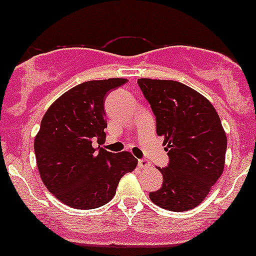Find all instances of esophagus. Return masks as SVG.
<instances>
[{"label": "esophagus", "mask_w": 256, "mask_h": 256, "mask_svg": "<svg viewBox=\"0 0 256 256\" xmlns=\"http://www.w3.org/2000/svg\"><path fill=\"white\" fill-rule=\"evenodd\" d=\"M150 165H151V164H150L148 160H146V158H140V160H138V166H140V168H150Z\"/></svg>", "instance_id": "obj_1"}]
</instances>
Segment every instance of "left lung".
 <instances>
[{
	"label": "left lung",
	"mask_w": 256,
	"mask_h": 256,
	"mask_svg": "<svg viewBox=\"0 0 256 256\" xmlns=\"http://www.w3.org/2000/svg\"><path fill=\"white\" fill-rule=\"evenodd\" d=\"M137 84L168 144L162 185L150 199L168 210H193L224 172L227 138L221 119L204 96L180 82L138 78Z\"/></svg>",
	"instance_id": "1"
}]
</instances>
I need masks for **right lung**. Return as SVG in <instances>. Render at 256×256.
Segmentation results:
<instances>
[{"label": "right lung", "instance_id": "right-lung-1", "mask_svg": "<svg viewBox=\"0 0 256 256\" xmlns=\"http://www.w3.org/2000/svg\"><path fill=\"white\" fill-rule=\"evenodd\" d=\"M126 78L88 81L63 94L44 114L34 151L42 180L58 200L94 210L116 196L119 180L137 166L130 152L94 148L104 144V102Z\"/></svg>", "mask_w": 256, "mask_h": 256}]
</instances>
